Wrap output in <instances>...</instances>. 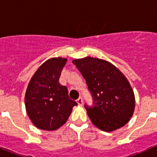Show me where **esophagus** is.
I'll return each mask as SVG.
<instances>
[{
	"label": "esophagus",
	"instance_id": "1",
	"mask_svg": "<svg viewBox=\"0 0 157 157\" xmlns=\"http://www.w3.org/2000/svg\"><path fill=\"white\" fill-rule=\"evenodd\" d=\"M76 102H77V103H78L79 105H82L83 104V99H82V98L81 97H80V98L76 100Z\"/></svg>",
	"mask_w": 157,
	"mask_h": 157
}]
</instances>
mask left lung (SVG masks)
<instances>
[{
  "instance_id": "left-lung-1",
  "label": "left lung",
  "mask_w": 157,
  "mask_h": 157,
  "mask_svg": "<svg viewBox=\"0 0 157 157\" xmlns=\"http://www.w3.org/2000/svg\"><path fill=\"white\" fill-rule=\"evenodd\" d=\"M72 63L81 71L93 97L92 107L85 104L92 123L106 132L127 124L134 113L135 98L121 71L109 62L92 57L74 59Z\"/></svg>"
}]
</instances>
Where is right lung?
Listing matches in <instances>:
<instances>
[{
  "instance_id": "add662e5",
  "label": "right lung",
  "mask_w": 157,
  "mask_h": 157,
  "mask_svg": "<svg viewBox=\"0 0 157 157\" xmlns=\"http://www.w3.org/2000/svg\"><path fill=\"white\" fill-rule=\"evenodd\" d=\"M67 63L60 57L46 60L31 78L25 94L26 111L38 129L55 130L66 123L77 103L70 99L59 77Z\"/></svg>"
}]
</instances>
